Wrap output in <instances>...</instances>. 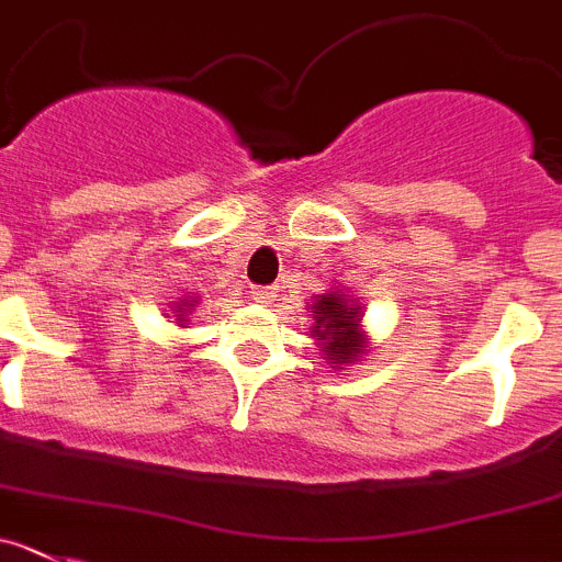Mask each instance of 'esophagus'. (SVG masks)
Segmentation results:
<instances>
[{
	"label": "esophagus",
	"mask_w": 562,
	"mask_h": 562,
	"mask_svg": "<svg viewBox=\"0 0 562 562\" xmlns=\"http://www.w3.org/2000/svg\"><path fill=\"white\" fill-rule=\"evenodd\" d=\"M249 293H251V299H255L257 305H271V302H274V296H277V288L255 285Z\"/></svg>",
	"instance_id": "obj_1"
}]
</instances>
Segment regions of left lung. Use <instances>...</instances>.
<instances>
[{"label": "left lung", "instance_id": "left-lung-1", "mask_svg": "<svg viewBox=\"0 0 562 562\" xmlns=\"http://www.w3.org/2000/svg\"><path fill=\"white\" fill-rule=\"evenodd\" d=\"M313 335L318 338L327 360L335 363H349L360 355L363 335L358 333V311L346 305V299L338 293H327L313 305Z\"/></svg>", "mask_w": 562, "mask_h": 562}]
</instances>
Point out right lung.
I'll return each instance as SVG.
<instances>
[{
    "label": "right lung",
    "instance_id": "obj_1",
    "mask_svg": "<svg viewBox=\"0 0 562 562\" xmlns=\"http://www.w3.org/2000/svg\"><path fill=\"white\" fill-rule=\"evenodd\" d=\"M188 311H193V305H191V302H182L180 311H177V313H180V322H188V318H186Z\"/></svg>",
    "mask_w": 562,
    "mask_h": 562
}]
</instances>
